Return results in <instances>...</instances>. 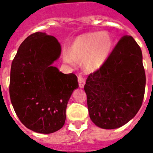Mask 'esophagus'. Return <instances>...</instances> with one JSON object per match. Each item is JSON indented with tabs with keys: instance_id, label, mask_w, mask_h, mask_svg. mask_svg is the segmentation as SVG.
<instances>
[{
	"instance_id": "34e87169",
	"label": "esophagus",
	"mask_w": 153,
	"mask_h": 153,
	"mask_svg": "<svg viewBox=\"0 0 153 153\" xmlns=\"http://www.w3.org/2000/svg\"><path fill=\"white\" fill-rule=\"evenodd\" d=\"M78 83H79V87H80V88H83L84 84H85V80H84V78L81 75L78 76Z\"/></svg>"
}]
</instances>
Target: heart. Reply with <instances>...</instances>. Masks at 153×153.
Segmentation results:
<instances>
[{
  "mask_svg": "<svg viewBox=\"0 0 153 153\" xmlns=\"http://www.w3.org/2000/svg\"><path fill=\"white\" fill-rule=\"evenodd\" d=\"M114 40L110 34L103 31L83 34L76 38L67 49L64 60L73 65L82 63L88 71L100 69L113 51Z\"/></svg>",
  "mask_w": 153,
  "mask_h": 153,
  "instance_id": "heart-1",
  "label": "heart"
}]
</instances>
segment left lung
I'll return each mask as SVG.
<instances>
[{"instance_id":"obj_1","label":"left lung","mask_w":153,"mask_h":153,"mask_svg":"<svg viewBox=\"0 0 153 153\" xmlns=\"http://www.w3.org/2000/svg\"><path fill=\"white\" fill-rule=\"evenodd\" d=\"M142 52L134 38L124 35L105 64L88 76L84 91L89 116L102 129H117L138 112L145 96Z\"/></svg>"}]
</instances>
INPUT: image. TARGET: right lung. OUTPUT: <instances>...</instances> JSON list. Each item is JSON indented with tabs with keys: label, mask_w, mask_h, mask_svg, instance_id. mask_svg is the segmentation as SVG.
Returning a JSON list of instances; mask_svg holds the SVG:
<instances>
[{
	"label": "right lung",
	"mask_w": 153,
	"mask_h": 153,
	"mask_svg": "<svg viewBox=\"0 0 153 153\" xmlns=\"http://www.w3.org/2000/svg\"><path fill=\"white\" fill-rule=\"evenodd\" d=\"M61 51L55 37L36 32L22 42L12 63L11 102L20 122L36 133L52 134L64 126L69 98L79 87L75 74L52 65Z\"/></svg>",
	"instance_id": "obj_1"
}]
</instances>
